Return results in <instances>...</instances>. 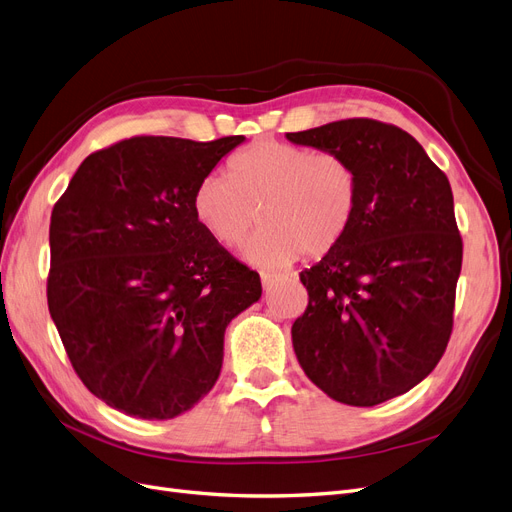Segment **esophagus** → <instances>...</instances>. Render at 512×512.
I'll use <instances>...</instances> for the list:
<instances>
[{
    "instance_id": "esophagus-1",
    "label": "esophagus",
    "mask_w": 512,
    "mask_h": 512,
    "mask_svg": "<svg viewBox=\"0 0 512 512\" xmlns=\"http://www.w3.org/2000/svg\"><path fill=\"white\" fill-rule=\"evenodd\" d=\"M278 274H274V272H261V285H263V289L266 291H270L276 282H278Z\"/></svg>"
}]
</instances>
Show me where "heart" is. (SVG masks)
<instances>
[{
	"mask_svg": "<svg viewBox=\"0 0 512 512\" xmlns=\"http://www.w3.org/2000/svg\"><path fill=\"white\" fill-rule=\"evenodd\" d=\"M358 175L337 151H312L278 139L255 141L227 162V177H202L192 211L223 249L249 246L259 266H287L299 253L318 259L337 249L356 215Z\"/></svg>",
	"mask_w": 512,
	"mask_h": 512,
	"instance_id": "heart-1",
	"label": "heart"
}]
</instances>
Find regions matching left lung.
Masks as SVG:
<instances>
[{
    "label": "left lung",
    "instance_id": "obj_1",
    "mask_svg": "<svg viewBox=\"0 0 512 512\" xmlns=\"http://www.w3.org/2000/svg\"><path fill=\"white\" fill-rule=\"evenodd\" d=\"M287 139L337 151L358 175L346 238L299 274L308 308L291 329L297 361L331 399L380 405L420 384L451 337L462 236L449 179L409 132L380 120Z\"/></svg>",
    "mask_w": 512,
    "mask_h": 512
}]
</instances>
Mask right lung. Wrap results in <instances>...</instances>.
Returning a JSON list of instances; mask_svg holds the SVG:
<instances>
[{"mask_svg": "<svg viewBox=\"0 0 512 512\" xmlns=\"http://www.w3.org/2000/svg\"><path fill=\"white\" fill-rule=\"evenodd\" d=\"M244 141L139 135L90 154L50 217L48 310L84 386L170 420L217 382L223 333L259 274L204 232L196 183Z\"/></svg>", "mask_w": 512, "mask_h": 512, "instance_id": "right-lung-1", "label": "right lung"}]
</instances>
